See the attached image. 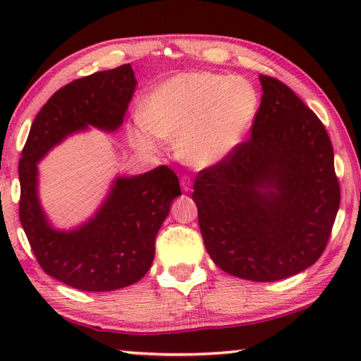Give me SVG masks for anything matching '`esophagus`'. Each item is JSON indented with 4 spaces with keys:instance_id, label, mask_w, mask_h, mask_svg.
Wrapping results in <instances>:
<instances>
[{
    "instance_id": "34e87169",
    "label": "esophagus",
    "mask_w": 361,
    "mask_h": 361,
    "mask_svg": "<svg viewBox=\"0 0 361 361\" xmlns=\"http://www.w3.org/2000/svg\"><path fill=\"white\" fill-rule=\"evenodd\" d=\"M191 188H192L191 178H189V176H183V178H181V189H183V192H189V191H191Z\"/></svg>"
}]
</instances>
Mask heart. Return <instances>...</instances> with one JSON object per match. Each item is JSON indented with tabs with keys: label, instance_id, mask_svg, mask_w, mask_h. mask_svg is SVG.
Here are the masks:
<instances>
[{
	"label": "heart",
	"instance_id": "obj_1",
	"mask_svg": "<svg viewBox=\"0 0 361 361\" xmlns=\"http://www.w3.org/2000/svg\"><path fill=\"white\" fill-rule=\"evenodd\" d=\"M259 111V94L243 78L213 71L178 73L146 97L143 119L130 129L137 149L154 152L157 139L175 142L194 169L223 162L247 137Z\"/></svg>",
	"mask_w": 361,
	"mask_h": 361
}]
</instances>
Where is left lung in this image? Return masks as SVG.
<instances>
[{"label":"left lung","mask_w":361,"mask_h":361,"mask_svg":"<svg viewBox=\"0 0 361 361\" xmlns=\"http://www.w3.org/2000/svg\"><path fill=\"white\" fill-rule=\"evenodd\" d=\"M259 81L252 137L199 172L192 200L205 248L219 269L276 282L320 258L341 191L322 121L279 79L261 75Z\"/></svg>","instance_id":"obj_1"}]
</instances>
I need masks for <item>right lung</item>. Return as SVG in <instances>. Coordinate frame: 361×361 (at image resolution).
<instances>
[{
    "instance_id": "1",
    "label": "right lung",
    "mask_w": 361,
    "mask_h": 361,
    "mask_svg": "<svg viewBox=\"0 0 361 361\" xmlns=\"http://www.w3.org/2000/svg\"><path fill=\"white\" fill-rule=\"evenodd\" d=\"M130 63L76 79L47 100L30 129L19 162L22 228L49 276L82 291H113L138 282L154 259L156 235L175 197L178 176L166 166L119 175L87 221L68 231L49 221L38 194V164L73 133L114 132L135 92Z\"/></svg>"
}]
</instances>
